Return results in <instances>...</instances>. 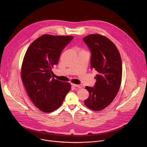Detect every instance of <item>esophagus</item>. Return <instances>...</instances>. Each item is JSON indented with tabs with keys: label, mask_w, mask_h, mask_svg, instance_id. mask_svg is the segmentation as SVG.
I'll use <instances>...</instances> for the list:
<instances>
[{
	"label": "esophagus",
	"mask_w": 147,
	"mask_h": 147,
	"mask_svg": "<svg viewBox=\"0 0 147 147\" xmlns=\"http://www.w3.org/2000/svg\"><path fill=\"white\" fill-rule=\"evenodd\" d=\"M71 85H72V86L74 87H77V88H82V86H80V85H77V84H72Z\"/></svg>",
	"instance_id": "obj_1"
}]
</instances>
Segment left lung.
Returning a JSON list of instances; mask_svg holds the SVG:
<instances>
[{
    "label": "left lung",
    "instance_id": "obj_1",
    "mask_svg": "<svg viewBox=\"0 0 147 147\" xmlns=\"http://www.w3.org/2000/svg\"><path fill=\"white\" fill-rule=\"evenodd\" d=\"M83 39L91 53V68L98 72L94 86L86 87L89 97L84 104L92 110L101 111L112 102L121 86V56L115 45L104 36L92 34Z\"/></svg>",
    "mask_w": 147,
    "mask_h": 147
}]
</instances>
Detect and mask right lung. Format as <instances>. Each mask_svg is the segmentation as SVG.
<instances>
[{
  "label": "right lung",
  "mask_w": 147,
  "mask_h": 147,
  "mask_svg": "<svg viewBox=\"0 0 147 147\" xmlns=\"http://www.w3.org/2000/svg\"><path fill=\"white\" fill-rule=\"evenodd\" d=\"M73 38L45 34L35 40L26 52L22 80L32 101L43 112L57 109L71 89L70 83L52 78L51 69L58 63L61 51Z\"/></svg>",
  "instance_id": "right-lung-1"
}]
</instances>
